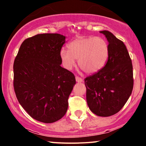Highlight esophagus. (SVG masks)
<instances>
[{
	"instance_id": "34e87169",
	"label": "esophagus",
	"mask_w": 146,
	"mask_h": 146,
	"mask_svg": "<svg viewBox=\"0 0 146 146\" xmlns=\"http://www.w3.org/2000/svg\"><path fill=\"white\" fill-rule=\"evenodd\" d=\"M75 80H76V81L78 82H83V80L81 78H80L79 76H75Z\"/></svg>"
}]
</instances>
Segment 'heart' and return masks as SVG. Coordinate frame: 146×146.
I'll use <instances>...</instances> for the list:
<instances>
[{
    "label": "heart",
    "mask_w": 146,
    "mask_h": 146,
    "mask_svg": "<svg viewBox=\"0 0 146 146\" xmlns=\"http://www.w3.org/2000/svg\"><path fill=\"white\" fill-rule=\"evenodd\" d=\"M68 47H62L60 51L62 66L67 70H71L78 59L79 66L86 73H96L105 66L109 56L108 42L100 36L78 37Z\"/></svg>",
    "instance_id": "b5f03b06"
}]
</instances>
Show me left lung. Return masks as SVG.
<instances>
[{
	"label": "left lung",
	"instance_id": "left-lung-1",
	"mask_svg": "<svg viewBox=\"0 0 146 146\" xmlns=\"http://www.w3.org/2000/svg\"><path fill=\"white\" fill-rule=\"evenodd\" d=\"M108 42L109 56L101 70L84 79L86 102L98 116L109 117L118 113L133 89L132 64L123 42L108 31H102Z\"/></svg>",
	"mask_w": 146,
	"mask_h": 146
}]
</instances>
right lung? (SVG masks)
I'll list each match as a JSON object with an SVG mask.
<instances>
[{
  "instance_id": "1",
  "label": "right lung",
  "mask_w": 146,
  "mask_h": 146,
  "mask_svg": "<svg viewBox=\"0 0 146 146\" xmlns=\"http://www.w3.org/2000/svg\"><path fill=\"white\" fill-rule=\"evenodd\" d=\"M65 36L38 34L25 40L14 63V88L20 104L34 119L53 123L67 111L75 75L60 66Z\"/></svg>"
}]
</instances>
